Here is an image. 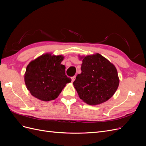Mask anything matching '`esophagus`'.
Segmentation results:
<instances>
[{
	"label": "esophagus",
	"mask_w": 146,
	"mask_h": 146,
	"mask_svg": "<svg viewBox=\"0 0 146 146\" xmlns=\"http://www.w3.org/2000/svg\"><path fill=\"white\" fill-rule=\"evenodd\" d=\"M76 76H73V77L71 78V79H72V82H73L75 80H76Z\"/></svg>",
	"instance_id": "obj_1"
}]
</instances>
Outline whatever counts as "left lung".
Here are the masks:
<instances>
[{"instance_id":"1","label":"left lung","mask_w":146,"mask_h":146,"mask_svg":"<svg viewBox=\"0 0 146 146\" xmlns=\"http://www.w3.org/2000/svg\"><path fill=\"white\" fill-rule=\"evenodd\" d=\"M80 59L82 72L73 83L79 98L90 105L107 101L119 86L116 67L99 54L80 56Z\"/></svg>"}]
</instances>
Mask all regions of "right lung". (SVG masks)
Wrapping results in <instances>:
<instances>
[{"label":"right lung","mask_w":146,"mask_h":146,"mask_svg":"<svg viewBox=\"0 0 146 146\" xmlns=\"http://www.w3.org/2000/svg\"><path fill=\"white\" fill-rule=\"evenodd\" d=\"M64 56L46 54L31 61L26 68L24 81L27 90L35 98L50 101L58 98L71 79L65 74L61 64Z\"/></svg>","instance_id":"1"}]
</instances>
